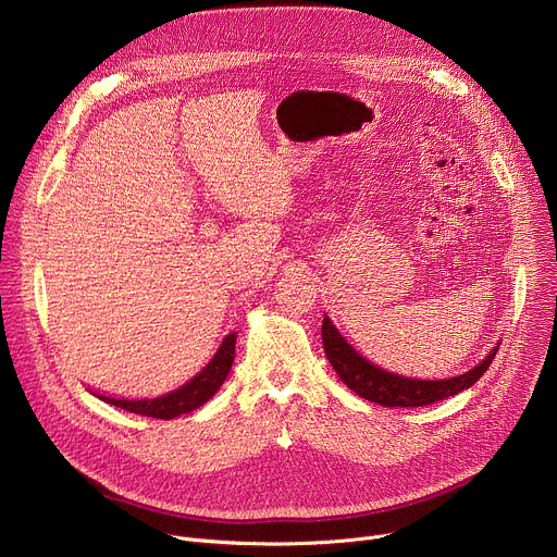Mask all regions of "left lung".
Segmentation results:
<instances>
[{"label": "left lung", "instance_id": "1", "mask_svg": "<svg viewBox=\"0 0 557 557\" xmlns=\"http://www.w3.org/2000/svg\"><path fill=\"white\" fill-rule=\"evenodd\" d=\"M322 339H324V352L333 366V370L339 374V379L355 392L361 399H368L372 404L385 406V408H421L436 401L447 399L467 387H471L479 381L490 363L494 361L498 346L479 363L465 374L451 376V379H438V381H421V379H408L401 374H392L368 359H363L333 326L329 317H324L322 324Z\"/></svg>", "mask_w": 557, "mask_h": 557}]
</instances>
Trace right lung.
Returning <instances> with one entry per match:
<instances>
[{
	"mask_svg": "<svg viewBox=\"0 0 557 557\" xmlns=\"http://www.w3.org/2000/svg\"><path fill=\"white\" fill-rule=\"evenodd\" d=\"M235 333L226 335L222 346L218 348V352L213 355V359L202 368V372H198L191 381H187L185 385H181L178 389L156 396V399H140V401H127V399H112V396H99V399L134 412V414H143V417H151V419H174L187 412H194L196 408L205 406L211 396L220 389V385L224 383L231 363H233V355H235Z\"/></svg>",
	"mask_w": 557,
	"mask_h": 557,
	"instance_id": "obj_1",
	"label": "right lung"
}]
</instances>
